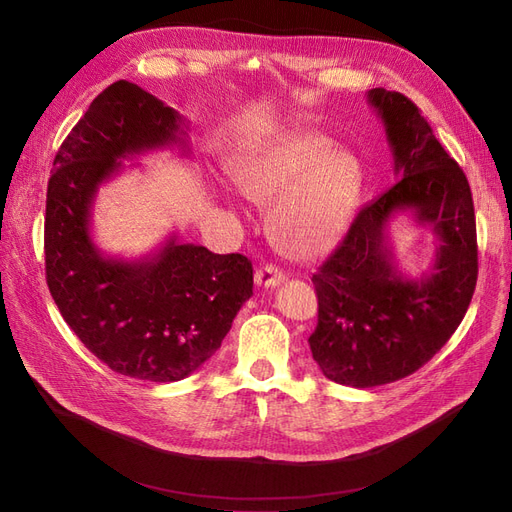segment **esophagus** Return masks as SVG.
I'll return each instance as SVG.
<instances>
[{
	"mask_svg": "<svg viewBox=\"0 0 512 512\" xmlns=\"http://www.w3.org/2000/svg\"><path fill=\"white\" fill-rule=\"evenodd\" d=\"M284 282V274L282 270H278L276 265H263L255 272V284L263 286V288H274L278 284Z\"/></svg>",
	"mask_w": 512,
	"mask_h": 512,
	"instance_id": "obj_1",
	"label": "esophagus"
}]
</instances>
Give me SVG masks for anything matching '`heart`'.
Listing matches in <instances>:
<instances>
[{
  "instance_id": "obj_1",
  "label": "heart",
  "mask_w": 512,
  "mask_h": 512,
  "mask_svg": "<svg viewBox=\"0 0 512 512\" xmlns=\"http://www.w3.org/2000/svg\"><path fill=\"white\" fill-rule=\"evenodd\" d=\"M322 136H299L263 146L232 175L238 192L271 205L270 234L293 259H314L345 234L364 186L362 161Z\"/></svg>"
}]
</instances>
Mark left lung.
Returning <instances> with one entry per match:
<instances>
[{
    "label": "left lung",
    "instance_id": "obj_1",
    "mask_svg": "<svg viewBox=\"0 0 512 512\" xmlns=\"http://www.w3.org/2000/svg\"><path fill=\"white\" fill-rule=\"evenodd\" d=\"M368 104L385 123L395 186L368 203L311 282L318 326L309 349L326 379L355 389L404 379L425 366L462 322L477 284V228L471 186L418 106L374 87ZM410 212L438 238L432 270H396L386 228Z\"/></svg>",
    "mask_w": 512,
    "mask_h": 512
}]
</instances>
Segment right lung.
Segmentation results:
<instances>
[{
	"mask_svg": "<svg viewBox=\"0 0 512 512\" xmlns=\"http://www.w3.org/2000/svg\"><path fill=\"white\" fill-rule=\"evenodd\" d=\"M186 119L140 85L117 81L90 104L54 159L46 198V280L64 322L110 370L152 383L182 381L221 347L253 265L169 236L140 259L104 255L92 238L98 188L121 159L182 146Z\"/></svg>",
	"mask_w": 512,
	"mask_h": 512,
	"instance_id": "add662e5",
	"label": "right lung"
}]
</instances>
